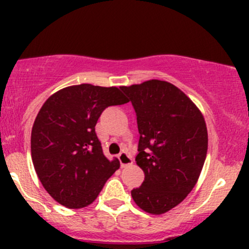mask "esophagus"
<instances>
[{
    "instance_id": "34e87169",
    "label": "esophagus",
    "mask_w": 249,
    "mask_h": 249,
    "mask_svg": "<svg viewBox=\"0 0 249 249\" xmlns=\"http://www.w3.org/2000/svg\"><path fill=\"white\" fill-rule=\"evenodd\" d=\"M118 159H119L122 167H126V166H130V165H132V158L130 157L126 152L120 153V154L118 155Z\"/></svg>"
}]
</instances>
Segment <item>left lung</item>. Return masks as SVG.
Returning <instances> with one entry per match:
<instances>
[{"mask_svg": "<svg viewBox=\"0 0 249 249\" xmlns=\"http://www.w3.org/2000/svg\"><path fill=\"white\" fill-rule=\"evenodd\" d=\"M120 89L136 112V162L144 172L131 196L145 212L162 214L182 202L199 179L208 145L205 119L182 90L165 80Z\"/></svg>", "mask_w": 249, "mask_h": 249, "instance_id": "1", "label": "left lung"}]
</instances>
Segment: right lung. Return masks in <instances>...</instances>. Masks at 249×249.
<instances>
[{"label": "right lung", "instance_id": "obj_1", "mask_svg": "<svg viewBox=\"0 0 249 249\" xmlns=\"http://www.w3.org/2000/svg\"><path fill=\"white\" fill-rule=\"evenodd\" d=\"M129 102L117 87L64 88L44 102L31 132L35 170L48 194L69 208L94 202L119 160L102 152L95 125L107 107Z\"/></svg>", "mask_w": 249, "mask_h": 249}]
</instances>
